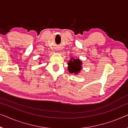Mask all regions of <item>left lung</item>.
Wrapping results in <instances>:
<instances>
[{"label":"left lung","instance_id":"8db88e82","mask_svg":"<svg viewBox=\"0 0 128 128\" xmlns=\"http://www.w3.org/2000/svg\"><path fill=\"white\" fill-rule=\"evenodd\" d=\"M68 70L71 74H78L82 69V62L79 59H74L71 58L68 62Z\"/></svg>","mask_w":128,"mask_h":128}]
</instances>
